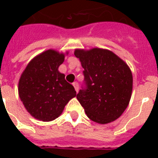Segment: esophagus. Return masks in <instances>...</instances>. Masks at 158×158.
Returning a JSON list of instances; mask_svg holds the SVG:
<instances>
[{"label":"esophagus","instance_id":"obj_1","mask_svg":"<svg viewBox=\"0 0 158 158\" xmlns=\"http://www.w3.org/2000/svg\"><path fill=\"white\" fill-rule=\"evenodd\" d=\"M73 85L75 90H76V92L77 93L78 90H79V85H78L77 82H73Z\"/></svg>","mask_w":158,"mask_h":158}]
</instances>
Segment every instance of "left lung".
<instances>
[{
	"mask_svg": "<svg viewBox=\"0 0 158 158\" xmlns=\"http://www.w3.org/2000/svg\"><path fill=\"white\" fill-rule=\"evenodd\" d=\"M74 54L84 68L85 85L77 98L87 116L100 124L117 119L131 100L133 77L129 66L104 49H77Z\"/></svg>",
	"mask_w": 158,
	"mask_h": 158,
	"instance_id": "8db88e82",
	"label": "left lung"
}]
</instances>
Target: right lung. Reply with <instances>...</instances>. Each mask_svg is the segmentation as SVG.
<instances>
[{
  "label": "right lung",
  "instance_id": "add662e5",
  "mask_svg": "<svg viewBox=\"0 0 158 158\" xmlns=\"http://www.w3.org/2000/svg\"><path fill=\"white\" fill-rule=\"evenodd\" d=\"M68 54V53H66ZM65 54L48 50L35 57L19 78L18 91L25 108L36 119L49 122L58 118L76 91L58 70Z\"/></svg>",
  "mask_w": 158,
  "mask_h": 158
}]
</instances>
